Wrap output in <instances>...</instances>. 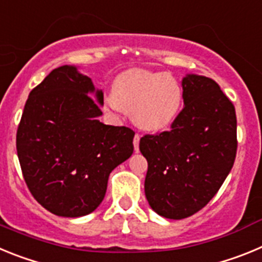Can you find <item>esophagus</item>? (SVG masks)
Wrapping results in <instances>:
<instances>
[{"mask_svg":"<svg viewBox=\"0 0 262 262\" xmlns=\"http://www.w3.org/2000/svg\"><path fill=\"white\" fill-rule=\"evenodd\" d=\"M139 142H140V136L136 134V135L134 136V148H135L136 152L139 151Z\"/></svg>","mask_w":262,"mask_h":262,"instance_id":"34e87169","label":"esophagus"}]
</instances>
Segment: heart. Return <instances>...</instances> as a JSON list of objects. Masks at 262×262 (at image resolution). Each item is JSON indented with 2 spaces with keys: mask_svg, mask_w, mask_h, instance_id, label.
Returning <instances> with one entry per match:
<instances>
[{
  "mask_svg": "<svg viewBox=\"0 0 262 262\" xmlns=\"http://www.w3.org/2000/svg\"><path fill=\"white\" fill-rule=\"evenodd\" d=\"M106 103L115 111H131L139 128L159 133L169 128L184 106L181 82L165 72L131 69L113 85V96Z\"/></svg>",
  "mask_w": 262,
  "mask_h": 262,
  "instance_id": "b5f03b06",
  "label": "heart"
}]
</instances>
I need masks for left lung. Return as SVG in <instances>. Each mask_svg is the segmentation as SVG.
<instances>
[{
    "instance_id": "obj_1",
    "label": "left lung",
    "mask_w": 262,
    "mask_h": 262,
    "mask_svg": "<svg viewBox=\"0 0 262 262\" xmlns=\"http://www.w3.org/2000/svg\"><path fill=\"white\" fill-rule=\"evenodd\" d=\"M184 108L170 131L140 139L148 161L145 198L166 219H184L203 209L235 163L236 113L214 80L187 73Z\"/></svg>"
}]
</instances>
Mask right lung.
Segmentation results:
<instances>
[{"label": "right lung", "instance_id": "obj_1", "mask_svg": "<svg viewBox=\"0 0 262 262\" xmlns=\"http://www.w3.org/2000/svg\"><path fill=\"white\" fill-rule=\"evenodd\" d=\"M101 106L103 92L75 66L53 69L29 94L18 159L34 198L57 216L93 212L111 170L134 152L133 129L99 122Z\"/></svg>", "mask_w": 262, "mask_h": 262}]
</instances>
